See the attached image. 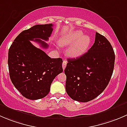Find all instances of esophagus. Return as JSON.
I'll return each instance as SVG.
<instances>
[{
	"instance_id": "obj_1",
	"label": "esophagus",
	"mask_w": 127,
	"mask_h": 127,
	"mask_svg": "<svg viewBox=\"0 0 127 127\" xmlns=\"http://www.w3.org/2000/svg\"><path fill=\"white\" fill-rule=\"evenodd\" d=\"M66 65H67V61H66V60H63V64H62L63 70H64V69L66 68Z\"/></svg>"
}]
</instances>
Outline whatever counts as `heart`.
Segmentation results:
<instances>
[{"label": "heart", "instance_id": "obj_1", "mask_svg": "<svg viewBox=\"0 0 127 127\" xmlns=\"http://www.w3.org/2000/svg\"><path fill=\"white\" fill-rule=\"evenodd\" d=\"M90 43V39L88 35H84L81 31L70 33L62 37L59 44L61 47L71 45L67 49V56L71 58H77L86 52Z\"/></svg>", "mask_w": 127, "mask_h": 127}]
</instances>
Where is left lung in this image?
Listing matches in <instances>:
<instances>
[{
  "label": "left lung",
  "mask_w": 127,
  "mask_h": 127,
  "mask_svg": "<svg viewBox=\"0 0 127 127\" xmlns=\"http://www.w3.org/2000/svg\"><path fill=\"white\" fill-rule=\"evenodd\" d=\"M67 62L64 69L66 92L74 100L85 103L96 98L108 85L115 53L108 40L96 32L89 50L80 57L67 59Z\"/></svg>",
  "instance_id": "8db88e82"
}]
</instances>
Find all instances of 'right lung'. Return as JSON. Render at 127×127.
Wrapping results in <instances>:
<instances>
[{
	"mask_svg": "<svg viewBox=\"0 0 127 127\" xmlns=\"http://www.w3.org/2000/svg\"><path fill=\"white\" fill-rule=\"evenodd\" d=\"M53 24H37L21 32L8 50L10 77L15 88L23 96L32 100L41 99L48 94L52 82L63 71V60L51 58L30 40L40 43L43 48L53 31Z\"/></svg>",
	"mask_w": 127,
	"mask_h": 127,
	"instance_id": "add662e5",
	"label": "right lung"
}]
</instances>
